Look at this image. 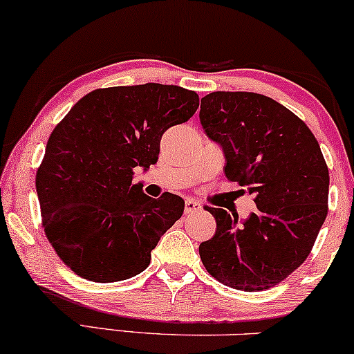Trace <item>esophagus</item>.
I'll use <instances>...</instances> for the list:
<instances>
[{
    "label": "esophagus",
    "mask_w": 354,
    "mask_h": 354,
    "mask_svg": "<svg viewBox=\"0 0 354 354\" xmlns=\"http://www.w3.org/2000/svg\"><path fill=\"white\" fill-rule=\"evenodd\" d=\"M198 210H202V205H200L197 200H194V198H187L185 200V215H190V213H194V212H198Z\"/></svg>",
    "instance_id": "1"
}]
</instances>
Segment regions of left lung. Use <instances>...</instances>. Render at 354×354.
<instances>
[{"label": "left lung", "instance_id": "1", "mask_svg": "<svg viewBox=\"0 0 354 354\" xmlns=\"http://www.w3.org/2000/svg\"><path fill=\"white\" fill-rule=\"evenodd\" d=\"M200 123L223 149L225 176L246 187L257 207L238 221L223 208L200 259L216 281L238 290L277 286L310 254L328 213V167L308 126L276 100L251 91H213Z\"/></svg>", "mask_w": 354, "mask_h": 354}]
</instances>
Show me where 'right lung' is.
Here are the masks:
<instances>
[{
    "instance_id": "1",
    "label": "right lung",
    "mask_w": 354,
    "mask_h": 354,
    "mask_svg": "<svg viewBox=\"0 0 354 354\" xmlns=\"http://www.w3.org/2000/svg\"><path fill=\"white\" fill-rule=\"evenodd\" d=\"M197 108L198 95L177 85L110 86L78 100L55 126L36 189L46 236L77 276L118 282L149 266L185 202L169 192L147 197L134 169L156 164L162 134Z\"/></svg>"
}]
</instances>
